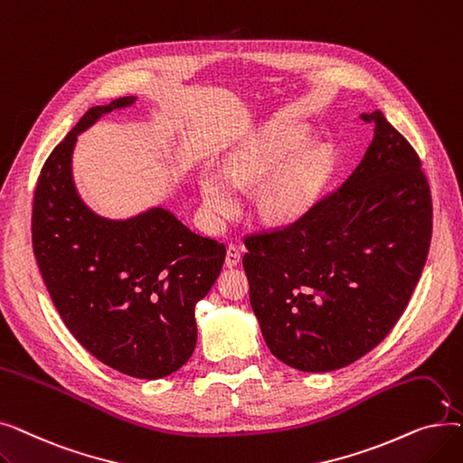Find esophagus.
Masks as SVG:
<instances>
[{"label": "esophagus", "mask_w": 463, "mask_h": 463, "mask_svg": "<svg viewBox=\"0 0 463 463\" xmlns=\"http://www.w3.org/2000/svg\"><path fill=\"white\" fill-rule=\"evenodd\" d=\"M240 259H241V255H240V250L236 248V246H229L227 248V255H225V266H229V269H232V266H236V264H240Z\"/></svg>", "instance_id": "obj_1"}]
</instances>
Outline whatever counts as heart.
Listing matches in <instances>:
<instances>
[{
  "label": "heart",
  "mask_w": 463,
  "mask_h": 463,
  "mask_svg": "<svg viewBox=\"0 0 463 463\" xmlns=\"http://www.w3.org/2000/svg\"><path fill=\"white\" fill-rule=\"evenodd\" d=\"M304 140L306 137L298 129L272 131L232 152L223 165V173L204 170L199 187L206 225L213 231L223 229L240 210V189L259 184L272 174L275 176L271 175L257 194L259 215L270 223H293L304 217L321 193L325 161L319 154H304L280 167L302 148Z\"/></svg>",
  "instance_id": "1"
}]
</instances>
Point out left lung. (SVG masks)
I'll use <instances>...</instances> for the list:
<instances>
[{
  "mask_svg": "<svg viewBox=\"0 0 463 463\" xmlns=\"http://www.w3.org/2000/svg\"><path fill=\"white\" fill-rule=\"evenodd\" d=\"M353 175L279 231L248 236L241 259L266 345L325 373L377 347L402 317L431 240V194L412 146L381 110Z\"/></svg>",
  "mask_w": 463,
  "mask_h": 463,
  "instance_id": "8db88e82",
  "label": "left lung"
}]
</instances>
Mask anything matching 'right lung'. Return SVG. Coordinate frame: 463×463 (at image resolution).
Returning <instances> with one entry per match:
<instances>
[{"mask_svg": "<svg viewBox=\"0 0 463 463\" xmlns=\"http://www.w3.org/2000/svg\"><path fill=\"white\" fill-rule=\"evenodd\" d=\"M128 95L91 107L44 161L32 241L43 281L71 334L97 360L138 379L180 370L197 345L194 306L225 262V246L161 206L129 219L90 210L72 180L77 137Z\"/></svg>", "mask_w": 463, "mask_h": 463, "instance_id": "obj_1", "label": "right lung"}]
</instances>
